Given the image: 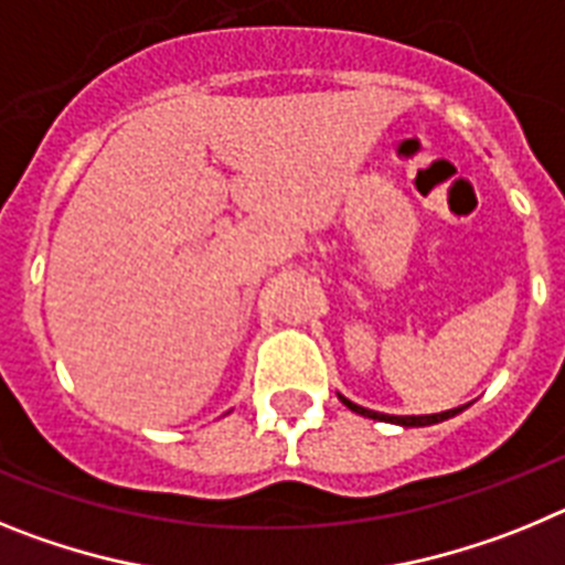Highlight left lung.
<instances>
[{
    "instance_id": "left-lung-1",
    "label": "left lung",
    "mask_w": 565,
    "mask_h": 565,
    "mask_svg": "<svg viewBox=\"0 0 565 565\" xmlns=\"http://www.w3.org/2000/svg\"><path fill=\"white\" fill-rule=\"evenodd\" d=\"M339 402L348 407V411L359 413V416L364 418H373V422H391V424H402V427H430V424H438V422H447V418L458 416L461 411H467V404L463 407H456V411H444V413H430V416H387V413H376V411H367V407H362V404H353L351 398H344L342 393H337Z\"/></svg>"
}]
</instances>
